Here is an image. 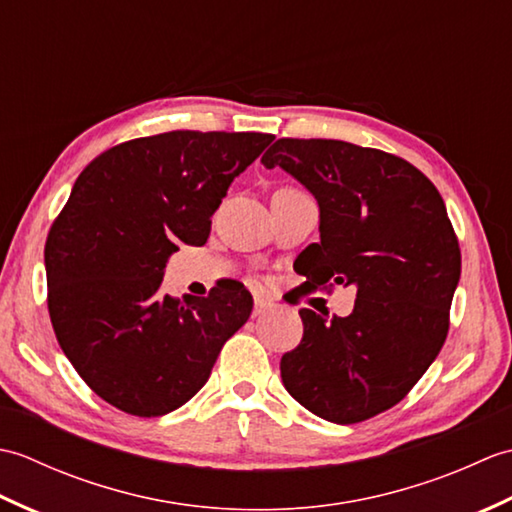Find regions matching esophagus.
I'll list each match as a JSON object with an SVG mask.
<instances>
[{"label": "esophagus", "mask_w": 512, "mask_h": 512, "mask_svg": "<svg viewBox=\"0 0 512 512\" xmlns=\"http://www.w3.org/2000/svg\"><path fill=\"white\" fill-rule=\"evenodd\" d=\"M273 310V303L266 301V299H255L253 303V317H262V314Z\"/></svg>", "instance_id": "34e87169"}]
</instances>
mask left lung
Masks as SVG:
<instances>
[{"instance_id":"8db88e82","label":"left lung","mask_w":512,"mask_h":512,"mask_svg":"<svg viewBox=\"0 0 512 512\" xmlns=\"http://www.w3.org/2000/svg\"><path fill=\"white\" fill-rule=\"evenodd\" d=\"M319 202L321 242L299 259L303 288L356 286L350 317L301 308L303 339L281 356L288 394L314 416L354 424L391 409L436 361L460 281L442 195L411 162L328 138H279L262 156Z\"/></svg>"}]
</instances>
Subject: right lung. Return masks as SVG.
<instances>
[{"instance_id": "add662e5", "label": "right lung", "mask_w": 512, "mask_h": 512, "mask_svg": "<svg viewBox=\"0 0 512 512\" xmlns=\"http://www.w3.org/2000/svg\"><path fill=\"white\" fill-rule=\"evenodd\" d=\"M273 140L178 129L107 149L76 178L43 250L48 312L63 354L112 407L140 418L182 407L248 321L239 281L182 301L160 284L180 242L206 244L231 182Z\"/></svg>"}]
</instances>
